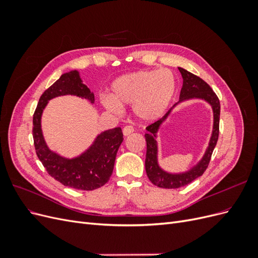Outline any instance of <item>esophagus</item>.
I'll list each match as a JSON object with an SVG mask.
<instances>
[{"label":"esophagus","mask_w":258,"mask_h":258,"mask_svg":"<svg viewBox=\"0 0 258 258\" xmlns=\"http://www.w3.org/2000/svg\"><path fill=\"white\" fill-rule=\"evenodd\" d=\"M134 131H135V128L132 126H124L122 129V134L124 137H127V136L131 135Z\"/></svg>","instance_id":"esophagus-1"}]
</instances>
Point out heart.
I'll use <instances>...</instances> for the list:
<instances>
[{
    "label": "heart",
    "instance_id": "heart-1",
    "mask_svg": "<svg viewBox=\"0 0 258 258\" xmlns=\"http://www.w3.org/2000/svg\"><path fill=\"white\" fill-rule=\"evenodd\" d=\"M175 92L176 79L170 70L138 71L117 79L102 104L112 113H119L121 105H134L139 118L153 120L167 111Z\"/></svg>",
    "mask_w": 258,
    "mask_h": 258
}]
</instances>
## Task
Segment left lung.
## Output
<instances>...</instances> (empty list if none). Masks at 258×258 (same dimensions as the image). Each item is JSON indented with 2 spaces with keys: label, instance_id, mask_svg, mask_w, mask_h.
<instances>
[{
  "label": "left lung",
  "instance_id": "left-lung-1",
  "mask_svg": "<svg viewBox=\"0 0 258 258\" xmlns=\"http://www.w3.org/2000/svg\"><path fill=\"white\" fill-rule=\"evenodd\" d=\"M178 71L181 72L183 77V87L179 93V101H183L189 98H201L212 105L214 113V126L212 137L210 140V144L208 150L204 156V158L198 163V165L192 168L190 171L183 174H169L165 171H162L157 163V143H156V132H157L161 122L167 118L170 114L169 111L165 116L161 117L160 119L151 123L150 126L146 127L147 134H145L146 140V158H145V170L146 174L150 178V181L160 187V188H179L188 185L197 177L201 176L207 170L211 156L214 151V147L217 143L218 135H220V113H221V104L216 93L212 90V88L202 80L199 76L195 75L186 70L178 68Z\"/></svg>",
  "mask_w": 258,
  "mask_h": 258
}]
</instances>
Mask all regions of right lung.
I'll return each mask as SVG.
<instances>
[{
    "instance_id": "1",
    "label": "right lung",
    "mask_w": 258,
    "mask_h": 258,
    "mask_svg": "<svg viewBox=\"0 0 258 258\" xmlns=\"http://www.w3.org/2000/svg\"><path fill=\"white\" fill-rule=\"evenodd\" d=\"M73 95L95 102V96L87 86L82 83L79 72L62 74L38 100L33 114V141L38 159L47 173L64 186L81 190L100 188L110 179L117 151L122 142L120 127L101 134L87 152L74 159H66L48 150L41 130V116L48 101L54 97Z\"/></svg>"
}]
</instances>
